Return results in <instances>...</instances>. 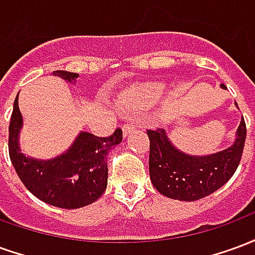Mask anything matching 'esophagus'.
Masks as SVG:
<instances>
[{"label": "esophagus", "mask_w": 255, "mask_h": 255, "mask_svg": "<svg viewBox=\"0 0 255 255\" xmlns=\"http://www.w3.org/2000/svg\"><path fill=\"white\" fill-rule=\"evenodd\" d=\"M136 128V126L133 124V123H126L124 126H123V133H124V136H127L128 133H131Z\"/></svg>", "instance_id": "obj_1"}]
</instances>
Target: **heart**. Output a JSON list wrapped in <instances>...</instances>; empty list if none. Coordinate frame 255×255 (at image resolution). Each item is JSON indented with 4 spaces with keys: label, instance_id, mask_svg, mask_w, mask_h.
I'll use <instances>...</instances> for the list:
<instances>
[{
    "label": "heart",
    "instance_id": "heart-1",
    "mask_svg": "<svg viewBox=\"0 0 255 255\" xmlns=\"http://www.w3.org/2000/svg\"><path fill=\"white\" fill-rule=\"evenodd\" d=\"M162 83H147L128 90L122 95V104L129 111H144L154 106L164 95Z\"/></svg>",
    "mask_w": 255,
    "mask_h": 255
}]
</instances>
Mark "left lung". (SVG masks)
Here are the masks:
<instances>
[{
  "mask_svg": "<svg viewBox=\"0 0 255 255\" xmlns=\"http://www.w3.org/2000/svg\"><path fill=\"white\" fill-rule=\"evenodd\" d=\"M221 89H227L221 84ZM238 106V104H235ZM150 140L149 172L155 190L177 201H197L217 191L239 165L246 140L242 117L234 143L209 155H190L172 143L164 128L147 129Z\"/></svg>",
  "mask_w": 255,
  "mask_h": 255,
  "instance_id": "obj_1",
  "label": "left lung"
}]
</instances>
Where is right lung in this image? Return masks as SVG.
<instances>
[{
	"instance_id": "obj_1",
	"label": "right lung",
	"mask_w": 255,
	"mask_h": 255,
	"mask_svg": "<svg viewBox=\"0 0 255 255\" xmlns=\"http://www.w3.org/2000/svg\"><path fill=\"white\" fill-rule=\"evenodd\" d=\"M54 76L75 83L79 73L54 71ZM23 116L16 95L9 124V157L27 190L56 208L78 209L95 202L108 186V153L123 140L117 128L108 138L79 133L67 151L50 160H38L21 153L20 131Z\"/></svg>"
}]
</instances>
